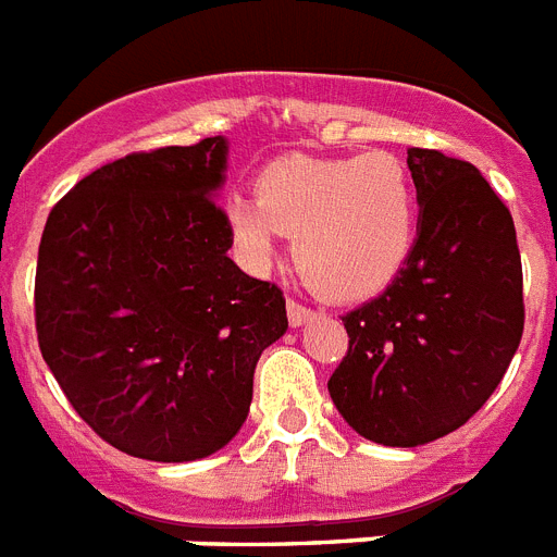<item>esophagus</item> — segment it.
Returning a JSON list of instances; mask_svg holds the SVG:
<instances>
[{
    "mask_svg": "<svg viewBox=\"0 0 557 557\" xmlns=\"http://www.w3.org/2000/svg\"><path fill=\"white\" fill-rule=\"evenodd\" d=\"M286 311H288V322H292L294 329H300V325H306V322L314 317V308L302 306L300 300H288Z\"/></svg>",
    "mask_w": 557,
    "mask_h": 557,
    "instance_id": "esophagus-1",
    "label": "esophagus"
}]
</instances>
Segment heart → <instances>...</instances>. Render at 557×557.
<instances>
[{
  "label": "heart",
  "mask_w": 557,
  "mask_h": 557,
  "mask_svg": "<svg viewBox=\"0 0 557 557\" xmlns=\"http://www.w3.org/2000/svg\"><path fill=\"white\" fill-rule=\"evenodd\" d=\"M223 214L249 263H271L280 235H294L308 286L331 300H366L408 263L419 200L410 170L391 152L292 156L260 172L257 198L232 195Z\"/></svg>",
  "instance_id": "b5f03b06"
}]
</instances>
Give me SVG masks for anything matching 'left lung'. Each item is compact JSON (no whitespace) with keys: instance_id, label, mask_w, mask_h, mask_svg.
<instances>
[{"instance_id":"1","label":"left lung","mask_w":557,"mask_h":557,"mask_svg":"<svg viewBox=\"0 0 557 557\" xmlns=\"http://www.w3.org/2000/svg\"><path fill=\"white\" fill-rule=\"evenodd\" d=\"M419 200L405 269L343 317L348 354L329 394L359 436L442 438L493 396L524 334V274L504 200L473 163L408 149Z\"/></svg>"}]
</instances>
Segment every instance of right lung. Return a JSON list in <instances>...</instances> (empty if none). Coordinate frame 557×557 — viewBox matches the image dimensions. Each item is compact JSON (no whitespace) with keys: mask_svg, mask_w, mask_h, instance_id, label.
<instances>
[{"mask_svg":"<svg viewBox=\"0 0 557 557\" xmlns=\"http://www.w3.org/2000/svg\"><path fill=\"white\" fill-rule=\"evenodd\" d=\"M226 138L133 152L82 177L45 223L36 334L67 401L127 456L195 461L246 422L286 297L243 274L214 203Z\"/></svg>","mask_w":557,"mask_h":557,"instance_id":"add662e5","label":"right lung"}]
</instances>
